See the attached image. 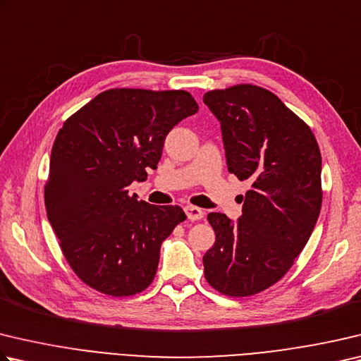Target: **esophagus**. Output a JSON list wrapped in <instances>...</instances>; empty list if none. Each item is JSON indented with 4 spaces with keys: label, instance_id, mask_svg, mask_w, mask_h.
<instances>
[{
    "label": "esophagus",
    "instance_id": "obj_1",
    "mask_svg": "<svg viewBox=\"0 0 361 361\" xmlns=\"http://www.w3.org/2000/svg\"><path fill=\"white\" fill-rule=\"evenodd\" d=\"M185 213L188 216V219H191V221H199V219L203 218V214H205V213H203L202 208L194 207V205H186Z\"/></svg>",
    "mask_w": 361,
    "mask_h": 361
}]
</instances>
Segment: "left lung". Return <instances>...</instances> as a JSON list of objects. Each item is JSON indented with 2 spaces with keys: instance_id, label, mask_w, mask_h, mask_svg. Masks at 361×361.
I'll return each mask as SVG.
<instances>
[{
  "instance_id": "1",
  "label": "left lung",
  "mask_w": 361,
  "mask_h": 361,
  "mask_svg": "<svg viewBox=\"0 0 361 361\" xmlns=\"http://www.w3.org/2000/svg\"><path fill=\"white\" fill-rule=\"evenodd\" d=\"M221 123L228 172L251 189L232 222L209 213L214 245L203 255L207 283L227 297H251L290 270L322 207V158L310 126L276 94L241 83L203 94Z\"/></svg>"
}]
</instances>
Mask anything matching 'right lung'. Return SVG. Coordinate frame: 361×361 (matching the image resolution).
Here are the masks:
<instances>
[{"instance_id": "right-lung-1", "label": "right lung", "mask_w": 361, "mask_h": 361, "mask_svg": "<svg viewBox=\"0 0 361 361\" xmlns=\"http://www.w3.org/2000/svg\"><path fill=\"white\" fill-rule=\"evenodd\" d=\"M197 110L183 90L114 88L58 130L45 209L68 264L91 289L129 297L153 283L162 241L186 214L137 200L128 188L147 180L170 129Z\"/></svg>"}]
</instances>
